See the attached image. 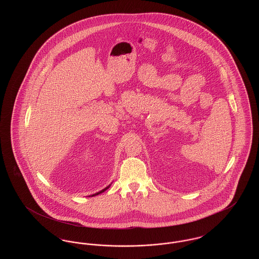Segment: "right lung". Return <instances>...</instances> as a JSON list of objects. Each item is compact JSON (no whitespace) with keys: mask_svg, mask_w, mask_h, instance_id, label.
Instances as JSON below:
<instances>
[{"mask_svg":"<svg viewBox=\"0 0 259 259\" xmlns=\"http://www.w3.org/2000/svg\"><path fill=\"white\" fill-rule=\"evenodd\" d=\"M109 187H110V185H109V186H108V187H106V188H105V189H103V190H101V191H100V192H98V193H96V194H93V195H92V196H95V195H98V194H100V193H102V192H104V191H105V190H107V189H108V188H109Z\"/></svg>","mask_w":259,"mask_h":259,"instance_id":"1","label":"right lung"}]
</instances>
